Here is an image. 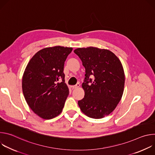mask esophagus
I'll return each instance as SVG.
<instances>
[{
    "label": "esophagus",
    "instance_id": "esophagus-1",
    "mask_svg": "<svg viewBox=\"0 0 155 155\" xmlns=\"http://www.w3.org/2000/svg\"><path fill=\"white\" fill-rule=\"evenodd\" d=\"M80 84L79 83H77V84H75V85L72 86H71V87L72 88V89H76V88H77V87H80Z\"/></svg>",
    "mask_w": 155,
    "mask_h": 155
}]
</instances>
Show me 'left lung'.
<instances>
[{"label": "left lung", "instance_id": "8db88e82", "mask_svg": "<svg viewBox=\"0 0 155 155\" xmlns=\"http://www.w3.org/2000/svg\"><path fill=\"white\" fill-rule=\"evenodd\" d=\"M74 53L86 71L81 85L84 96L78 101L80 110L88 117L104 118L114 111L122 97L125 81L122 64L114 53L106 49L78 48ZM91 76L95 77L93 81Z\"/></svg>", "mask_w": 155, "mask_h": 155}]
</instances>
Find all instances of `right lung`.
<instances>
[{"label":"right lung","instance_id":"right-lung-1","mask_svg":"<svg viewBox=\"0 0 155 155\" xmlns=\"http://www.w3.org/2000/svg\"><path fill=\"white\" fill-rule=\"evenodd\" d=\"M72 50L61 46L43 48L33 56L25 69L22 79L25 98L32 111L43 119H52L62 111L69 93L64 65ZM59 80L61 82L58 83Z\"/></svg>","mask_w":155,"mask_h":155}]
</instances>
